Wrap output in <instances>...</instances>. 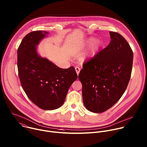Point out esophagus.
Here are the masks:
<instances>
[{
  "label": "esophagus",
  "instance_id": "esophagus-1",
  "mask_svg": "<svg viewBox=\"0 0 147 147\" xmlns=\"http://www.w3.org/2000/svg\"><path fill=\"white\" fill-rule=\"evenodd\" d=\"M75 70H76V71L77 75H78L79 73H80V68L78 67H76L75 68Z\"/></svg>",
  "mask_w": 147,
  "mask_h": 147
}]
</instances>
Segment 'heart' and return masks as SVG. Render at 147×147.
Segmentation results:
<instances>
[{
    "instance_id": "b5f03b06",
    "label": "heart",
    "mask_w": 147,
    "mask_h": 147,
    "mask_svg": "<svg viewBox=\"0 0 147 147\" xmlns=\"http://www.w3.org/2000/svg\"><path fill=\"white\" fill-rule=\"evenodd\" d=\"M93 40V38H90L89 39H88V40L87 41V43L88 44H90L92 41ZM100 40H96L92 44V46H91V50L92 51H96L97 48H99V47L100 46ZM81 60L84 61L85 59H86V56H82L81 57Z\"/></svg>"
}]
</instances>
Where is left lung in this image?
<instances>
[{
  "label": "left lung",
  "mask_w": 147,
  "mask_h": 147,
  "mask_svg": "<svg viewBox=\"0 0 147 147\" xmlns=\"http://www.w3.org/2000/svg\"><path fill=\"white\" fill-rule=\"evenodd\" d=\"M110 44L85 62L78 75L84 106L94 113L107 110L120 99L131 73V48L118 33L110 32Z\"/></svg>",
  "instance_id": "1"
}]
</instances>
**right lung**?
I'll return each instance as SVG.
<instances>
[{"instance_id": "right-lung-1", "label": "right lung", "mask_w": 147, "mask_h": 147, "mask_svg": "<svg viewBox=\"0 0 147 147\" xmlns=\"http://www.w3.org/2000/svg\"><path fill=\"white\" fill-rule=\"evenodd\" d=\"M49 34L33 31L22 39L17 51V66L21 85L28 98L44 110L61 107L68 90L77 78L73 66L61 69L37 52V45Z\"/></svg>"}]
</instances>
